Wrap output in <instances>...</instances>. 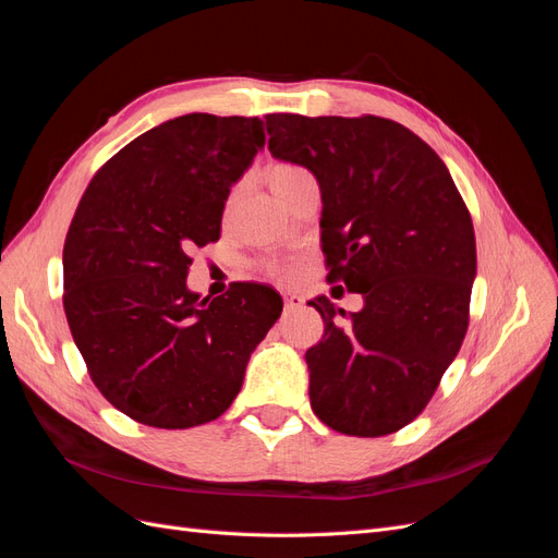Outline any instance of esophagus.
<instances>
[{"instance_id":"34e87169","label":"esophagus","mask_w":558,"mask_h":558,"mask_svg":"<svg viewBox=\"0 0 558 558\" xmlns=\"http://www.w3.org/2000/svg\"><path fill=\"white\" fill-rule=\"evenodd\" d=\"M302 305H305V300H302L298 293H286V295H283V307H286V312H295V310H300Z\"/></svg>"}]
</instances>
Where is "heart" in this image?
Listing matches in <instances>:
<instances>
[{
    "label": "heart",
    "mask_w": 558,
    "mask_h": 558,
    "mask_svg": "<svg viewBox=\"0 0 558 558\" xmlns=\"http://www.w3.org/2000/svg\"><path fill=\"white\" fill-rule=\"evenodd\" d=\"M302 172H305V170H302V167H298V165L275 162V165H269L267 170H265V181H267L269 189H272V193H277L283 183H289L293 177H298ZM269 272H283V267L272 263V265H269Z\"/></svg>",
    "instance_id": "obj_1"
}]
</instances>
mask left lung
<instances>
[{"instance_id":"1","label":"left lung","mask_w":558,"mask_h":558,"mask_svg":"<svg viewBox=\"0 0 558 558\" xmlns=\"http://www.w3.org/2000/svg\"><path fill=\"white\" fill-rule=\"evenodd\" d=\"M265 125L272 156L318 181L328 281L365 300L353 314L310 300L326 324L305 353L312 410L344 435L396 433L463 344L477 272L470 211L440 156L388 118L269 113Z\"/></svg>"}]
</instances>
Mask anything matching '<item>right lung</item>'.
<instances>
[{
    "label": "right lung",
    "mask_w": 558,
    "mask_h": 558,
    "mask_svg": "<svg viewBox=\"0 0 558 558\" xmlns=\"http://www.w3.org/2000/svg\"><path fill=\"white\" fill-rule=\"evenodd\" d=\"M263 144L256 116L185 113L118 150L78 202L62 251L66 324L99 393L144 426L221 416L281 316L260 283L214 300L185 286L191 253L221 238L230 185Z\"/></svg>",
    "instance_id": "right-lung-1"
}]
</instances>
